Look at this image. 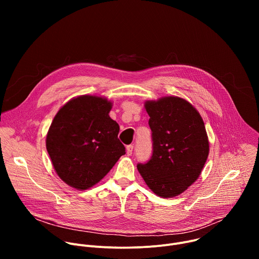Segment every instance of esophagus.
I'll list each match as a JSON object with an SVG mask.
<instances>
[{
	"label": "esophagus",
	"instance_id": "1",
	"mask_svg": "<svg viewBox=\"0 0 259 259\" xmlns=\"http://www.w3.org/2000/svg\"><path fill=\"white\" fill-rule=\"evenodd\" d=\"M132 152H133V145H127V147H126V154H127V156H131Z\"/></svg>",
	"mask_w": 259,
	"mask_h": 259
}]
</instances>
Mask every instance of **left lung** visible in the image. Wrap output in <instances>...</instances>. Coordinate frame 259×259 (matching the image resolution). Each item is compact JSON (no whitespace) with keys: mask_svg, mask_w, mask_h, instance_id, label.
I'll return each mask as SVG.
<instances>
[{"mask_svg":"<svg viewBox=\"0 0 259 259\" xmlns=\"http://www.w3.org/2000/svg\"><path fill=\"white\" fill-rule=\"evenodd\" d=\"M144 106L150 116L153 155L137 169L156 195L176 197L198 179L208 158L203 119L190 102L175 96L146 101Z\"/></svg>","mask_w":259,"mask_h":259,"instance_id":"obj_1","label":"left lung"}]
</instances>
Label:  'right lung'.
I'll use <instances>...</instances> for the list:
<instances>
[{
    "instance_id": "right-lung-1",
    "label": "right lung",
    "mask_w": 259,
    "mask_h": 259,
    "mask_svg": "<svg viewBox=\"0 0 259 259\" xmlns=\"http://www.w3.org/2000/svg\"><path fill=\"white\" fill-rule=\"evenodd\" d=\"M112 102L82 95L65 103L49 128L46 147L57 175L68 186L87 190L114 167L125 146L119 124L108 116Z\"/></svg>"
}]
</instances>
